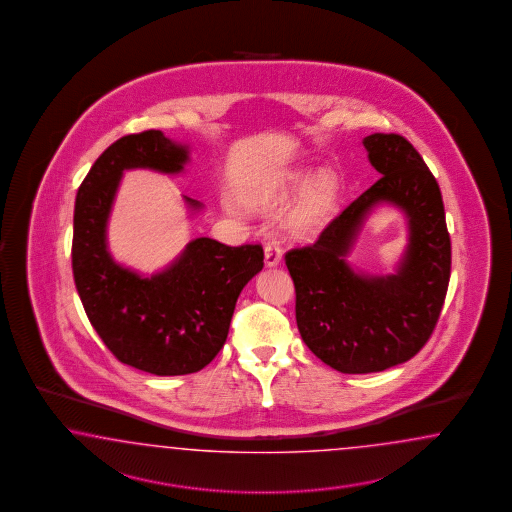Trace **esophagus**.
Returning <instances> with one entry per match:
<instances>
[{
	"label": "esophagus",
	"mask_w": 512,
	"mask_h": 512,
	"mask_svg": "<svg viewBox=\"0 0 512 512\" xmlns=\"http://www.w3.org/2000/svg\"><path fill=\"white\" fill-rule=\"evenodd\" d=\"M281 246H279L278 240H268L264 244V263L266 266H278L281 261Z\"/></svg>",
	"instance_id": "obj_1"
}]
</instances>
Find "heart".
I'll use <instances>...</instances> for the list:
<instances>
[{
    "label": "heart",
    "instance_id": "obj_1",
    "mask_svg": "<svg viewBox=\"0 0 512 512\" xmlns=\"http://www.w3.org/2000/svg\"><path fill=\"white\" fill-rule=\"evenodd\" d=\"M304 184L302 176H296L293 180V187H300ZM338 195V180L334 174L330 172H321L313 182H311L304 199L300 202L295 217H293V225L298 231H311L315 229L326 214L330 212V208L334 206Z\"/></svg>",
    "mask_w": 512,
    "mask_h": 512
}]
</instances>
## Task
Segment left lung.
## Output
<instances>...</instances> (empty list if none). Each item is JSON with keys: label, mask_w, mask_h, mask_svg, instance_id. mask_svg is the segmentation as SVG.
I'll return each instance as SVG.
<instances>
[{"label": "left lung", "mask_w": 512, "mask_h": 512, "mask_svg": "<svg viewBox=\"0 0 512 512\" xmlns=\"http://www.w3.org/2000/svg\"><path fill=\"white\" fill-rule=\"evenodd\" d=\"M364 148L383 176L313 244L285 253L300 336L341 373L383 372L415 357L430 340L449 289L450 236L434 174L402 135L373 133ZM381 200L410 217V249L398 275L364 279L342 257L361 217Z\"/></svg>", "instance_id": "left-lung-1"}]
</instances>
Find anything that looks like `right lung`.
Here are the masks:
<instances>
[{"mask_svg":"<svg viewBox=\"0 0 512 512\" xmlns=\"http://www.w3.org/2000/svg\"><path fill=\"white\" fill-rule=\"evenodd\" d=\"M186 161V148L161 131L125 135L97 157L75 202L71 257L84 311L114 357L154 375L199 372L216 358L240 291L264 264L261 244L233 248L212 238L193 240L152 278L112 261L105 227L122 172H178Z\"/></svg>","mask_w":512,"mask_h":512,"instance_id":"obj_1","label":"right lung"}]
</instances>
